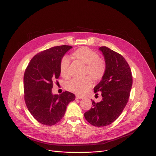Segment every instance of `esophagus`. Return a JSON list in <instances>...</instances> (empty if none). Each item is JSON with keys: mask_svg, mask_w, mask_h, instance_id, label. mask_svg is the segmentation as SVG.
I'll list each match as a JSON object with an SVG mask.
<instances>
[{"mask_svg": "<svg viewBox=\"0 0 156 156\" xmlns=\"http://www.w3.org/2000/svg\"><path fill=\"white\" fill-rule=\"evenodd\" d=\"M76 99H83V97H82L80 95H76Z\"/></svg>", "mask_w": 156, "mask_h": 156, "instance_id": "34e87169", "label": "esophagus"}]
</instances>
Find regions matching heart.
Masks as SVG:
<instances>
[{
	"label": "heart",
	"mask_w": 156,
	"mask_h": 156,
	"mask_svg": "<svg viewBox=\"0 0 156 156\" xmlns=\"http://www.w3.org/2000/svg\"><path fill=\"white\" fill-rule=\"evenodd\" d=\"M74 58L86 65L85 74H88L94 80H100L106 72V63L99 58L97 53L87 47H81L73 53ZM69 59L67 56L62 57L60 61V74L64 78L69 76ZM90 76L83 78H74L66 85L67 90L76 94H82L92 86V80Z\"/></svg>",
	"instance_id": "heart-1"
}]
</instances>
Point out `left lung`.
Here are the masks:
<instances>
[{"mask_svg": "<svg viewBox=\"0 0 156 156\" xmlns=\"http://www.w3.org/2000/svg\"><path fill=\"white\" fill-rule=\"evenodd\" d=\"M104 56L106 72L94 92H101L102 100L92 101L91 108L84 113L87 121L95 127L110 125L126 106L133 83L131 69L124 57L106 46L99 48Z\"/></svg>", "mask_w": 156, "mask_h": 156, "instance_id": "8db88e82", "label": "left lung"}]
</instances>
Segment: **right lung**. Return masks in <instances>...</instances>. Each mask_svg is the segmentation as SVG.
Instances as JSON below:
<instances>
[{
  "instance_id": "add662e5",
  "label": "right lung",
  "mask_w": 156,
  "mask_h": 156,
  "mask_svg": "<svg viewBox=\"0 0 156 156\" xmlns=\"http://www.w3.org/2000/svg\"><path fill=\"white\" fill-rule=\"evenodd\" d=\"M73 47L59 46L35 55L27 67L23 78L24 99L34 118L45 126H53L63 118L66 106L75 99L69 91L53 95V82L60 76V61Z\"/></svg>"
}]
</instances>
